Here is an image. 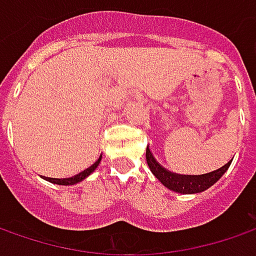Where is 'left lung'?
Returning a JSON list of instances; mask_svg holds the SVG:
<instances>
[{
    "mask_svg": "<svg viewBox=\"0 0 256 256\" xmlns=\"http://www.w3.org/2000/svg\"><path fill=\"white\" fill-rule=\"evenodd\" d=\"M146 162H148V166L152 171L154 175L162 182L166 188H170L171 191L180 192V194H196V192L205 191L210 186H212L226 172L232 161L225 164L220 170L212 171L210 174H204V175H178V174H172V172L166 171L165 168H162L160 164L155 161L150 148H146Z\"/></svg>",
    "mask_w": 256,
    "mask_h": 256,
    "instance_id": "left-lung-1",
    "label": "left lung"
}]
</instances>
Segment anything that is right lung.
<instances>
[{"instance_id":"right-lung-1","label":"right lung","mask_w":256,"mask_h":256,"mask_svg":"<svg viewBox=\"0 0 256 256\" xmlns=\"http://www.w3.org/2000/svg\"><path fill=\"white\" fill-rule=\"evenodd\" d=\"M100 161H101V156L98 158V161L95 164H92L90 168H86L85 171L80 172L78 175H75V176H72V178H64V180H58V178H45L46 181L52 182V184H58V185H74V184H78V182H81L82 180H85L91 172L95 171V168L98 166V164H100Z\"/></svg>"}]
</instances>
